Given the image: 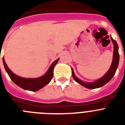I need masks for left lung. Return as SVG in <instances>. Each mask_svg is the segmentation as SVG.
<instances>
[{
    "instance_id": "8db88e82",
    "label": "left lung",
    "mask_w": 125,
    "mask_h": 125,
    "mask_svg": "<svg viewBox=\"0 0 125 125\" xmlns=\"http://www.w3.org/2000/svg\"><path fill=\"white\" fill-rule=\"evenodd\" d=\"M112 41L113 46H114V48H113V57L112 62H111V66H110V69H108L106 73L103 76L102 78L98 79V80L94 81V82H85L81 80L79 78H78L75 76L74 71L73 68H71L72 70V76L73 77L74 79L76 81V82L79 83V84L82 85L83 86L85 87V88H88V89H96V88H99L103 86L104 85H105L106 84L108 83L112 78L114 76L115 74L116 69L118 68L119 64V60H120V55H119L118 52V46L117 44L116 41L114 40L110 36Z\"/></svg>"
}]
</instances>
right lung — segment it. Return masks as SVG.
<instances>
[{
	"label": "right lung",
	"mask_w": 125,
	"mask_h": 125,
	"mask_svg": "<svg viewBox=\"0 0 125 125\" xmlns=\"http://www.w3.org/2000/svg\"><path fill=\"white\" fill-rule=\"evenodd\" d=\"M59 59H56V61L53 62L50 67L49 68L47 72L44 74L41 77L37 78H25L19 76L15 74L14 73L8 68V66L5 63V61L4 60V58L3 57L2 61L4 63V68H5L6 72L7 73L8 75L9 76L10 78L13 82L21 87L22 89L25 90H29L31 91H38L39 89H41L43 87L49 84L50 83L51 80L53 77V70L54 68L57 64Z\"/></svg>",
	"instance_id": "obj_1"
}]
</instances>
